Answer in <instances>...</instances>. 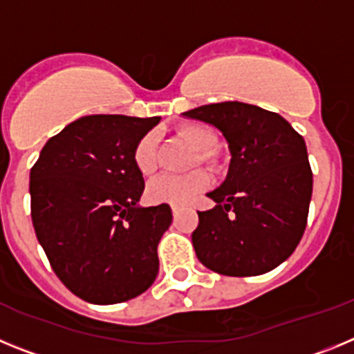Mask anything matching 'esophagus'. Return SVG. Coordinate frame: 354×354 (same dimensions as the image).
<instances>
[{"mask_svg": "<svg viewBox=\"0 0 354 354\" xmlns=\"http://www.w3.org/2000/svg\"><path fill=\"white\" fill-rule=\"evenodd\" d=\"M180 209H183V207H180V205H171V212H174V216L179 214Z\"/></svg>", "mask_w": 354, "mask_h": 354, "instance_id": "esophagus-1", "label": "esophagus"}]
</instances>
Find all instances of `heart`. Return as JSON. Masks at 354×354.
Segmentation results:
<instances>
[{
  "label": "heart",
  "instance_id": "heart-1",
  "mask_svg": "<svg viewBox=\"0 0 354 354\" xmlns=\"http://www.w3.org/2000/svg\"><path fill=\"white\" fill-rule=\"evenodd\" d=\"M179 138L195 150L193 167L196 162L204 165L209 170H220V159L216 156L214 147L218 143L214 131L200 124H184L177 129ZM134 167L143 177L158 170V136L156 133L143 134L133 150ZM209 186V175L204 170H193L186 175H161L150 180L147 186V198L154 204L183 205L196 193L204 192Z\"/></svg>",
  "mask_w": 354,
  "mask_h": 354
}]
</instances>
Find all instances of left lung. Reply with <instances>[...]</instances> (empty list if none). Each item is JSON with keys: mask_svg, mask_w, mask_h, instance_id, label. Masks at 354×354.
Segmentation results:
<instances>
[{"mask_svg": "<svg viewBox=\"0 0 354 354\" xmlns=\"http://www.w3.org/2000/svg\"><path fill=\"white\" fill-rule=\"evenodd\" d=\"M186 117L223 133L230 149L225 183L209 193L192 234L196 257L227 277L268 273L301 241L312 198L305 140L278 113L245 102L200 106Z\"/></svg>", "mask_w": 354, "mask_h": 354, "instance_id": "obj_1", "label": "left lung"}]
</instances>
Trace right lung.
<instances>
[{
  "label": "right lung",
  "mask_w": 354,
  "mask_h": 354,
  "mask_svg": "<svg viewBox=\"0 0 354 354\" xmlns=\"http://www.w3.org/2000/svg\"><path fill=\"white\" fill-rule=\"evenodd\" d=\"M159 117L90 115L53 136L30 171L31 221L53 271L95 305L127 301L158 277L168 204L138 207L136 142Z\"/></svg>",
  "instance_id": "right-lung-1"
}]
</instances>
